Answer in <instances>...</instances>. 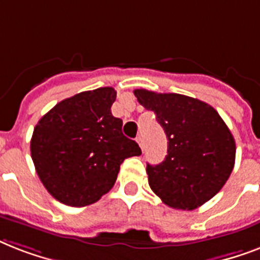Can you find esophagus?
Instances as JSON below:
<instances>
[{"mask_svg":"<svg viewBox=\"0 0 260 260\" xmlns=\"http://www.w3.org/2000/svg\"><path fill=\"white\" fill-rule=\"evenodd\" d=\"M136 142L139 143L140 148H142V150H144V140H143L142 136H138V138H136Z\"/></svg>","mask_w":260,"mask_h":260,"instance_id":"34e87169","label":"esophagus"}]
</instances>
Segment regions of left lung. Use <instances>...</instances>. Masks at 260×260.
<instances>
[{
    "label": "left lung",
    "mask_w": 260,
    "mask_h": 260,
    "mask_svg": "<svg viewBox=\"0 0 260 260\" xmlns=\"http://www.w3.org/2000/svg\"><path fill=\"white\" fill-rule=\"evenodd\" d=\"M152 110L167 136V155L147 165L148 183L166 205L193 210L221 190L235 166L236 146L220 114L197 98L177 93L134 91Z\"/></svg>",
    "instance_id": "8db88e82"
}]
</instances>
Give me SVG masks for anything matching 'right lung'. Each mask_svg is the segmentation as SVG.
<instances>
[{"instance_id":"add662e5","label":"right lung","mask_w":260,"mask_h":260,"mask_svg":"<svg viewBox=\"0 0 260 260\" xmlns=\"http://www.w3.org/2000/svg\"><path fill=\"white\" fill-rule=\"evenodd\" d=\"M113 87L82 91L43 116L30 139V156L48 193L70 206L97 202L113 187L124 159L142 154L122 135L110 108Z\"/></svg>"}]
</instances>
